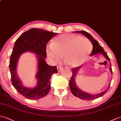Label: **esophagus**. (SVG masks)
<instances>
[{"instance_id":"1","label":"esophagus","mask_w":121,"mask_h":121,"mask_svg":"<svg viewBox=\"0 0 121 121\" xmlns=\"http://www.w3.org/2000/svg\"><path fill=\"white\" fill-rule=\"evenodd\" d=\"M62 69H63V67L61 65H59V66H57V70L58 72L60 71Z\"/></svg>"}]
</instances>
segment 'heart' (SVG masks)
I'll return each mask as SVG.
<instances>
[{"label":"heart","instance_id":"1","mask_svg":"<svg viewBox=\"0 0 121 121\" xmlns=\"http://www.w3.org/2000/svg\"><path fill=\"white\" fill-rule=\"evenodd\" d=\"M92 45L86 38L72 34L56 37L46 47L48 56L58 63L65 56V61L71 67H76L87 60L92 50Z\"/></svg>","mask_w":121,"mask_h":121}]
</instances>
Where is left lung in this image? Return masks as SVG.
I'll return each mask as SVG.
<instances>
[{"label":"left lung","mask_w":121,"mask_h":121,"mask_svg":"<svg viewBox=\"0 0 121 121\" xmlns=\"http://www.w3.org/2000/svg\"><path fill=\"white\" fill-rule=\"evenodd\" d=\"M75 32L78 33H81V34L85 35L86 37L88 38L90 40V41H91V43H92V46H93V50H92V52H91V56L95 55V54L100 53L102 54L107 60H108L109 61H110L109 57L108 56L106 52H105V51L104 50L103 48H102L101 46L99 45V43L96 40H95L94 38L92 37V36L91 34H89V33H87V32L83 31V30L76 31ZM81 66L82 65L79 66L78 67H76V68H74L73 69H72V77L70 78V80L69 81V86H70V90L72 92V93L73 94L74 96L78 97L79 98H80L82 100H94L97 98H98L104 95L107 92V91H108L110 84H109L108 88L106 91H105L104 92H102L101 93H100L98 95H96L89 94L88 93H87V92L82 91V90L79 89L78 87L76 86L75 84V77L77 72H78V71L79 70V69L81 68ZM110 70L111 71V72L112 74V70L111 68V63H110Z\"/></svg>","instance_id":"obj_1"}]
</instances>
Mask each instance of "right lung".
Returning <instances> with one entry per match:
<instances>
[{"label": "right lung", "instance_id": "obj_1", "mask_svg": "<svg viewBox=\"0 0 121 121\" xmlns=\"http://www.w3.org/2000/svg\"><path fill=\"white\" fill-rule=\"evenodd\" d=\"M56 34L39 29H32L24 32L15 41L10 56L9 69L11 82L18 92L27 99L37 100L46 96L50 91V79L54 73H58L56 66L46 63L45 57L47 43ZM25 51H31L38 55L39 60L37 86L33 89L23 86L16 74V66L19 56Z\"/></svg>", "mask_w": 121, "mask_h": 121}]
</instances>
